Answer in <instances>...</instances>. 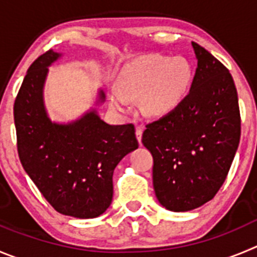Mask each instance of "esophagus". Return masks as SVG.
I'll use <instances>...</instances> for the list:
<instances>
[{"mask_svg":"<svg viewBox=\"0 0 257 257\" xmlns=\"http://www.w3.org/2000/svg\"><path fill=\"white\" fill-rule=\"evenodd\" d=\"M142 134H143L142 126H137L136 136H137V140H138V142H140V143H142Z\"/></svg>","mask_w":257,"mask_h":257,"instance_id":"1","label":"esophagus"}]
</instances>
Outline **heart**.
Wrapping results in <instances>:
<instances>
[{
    "label": "heart",
    "instance_id": "obj_1",
    "mask_svg": "<svg viewBox=\"0 0 257 257\" xmlns=\"http://www.w3.org/2000/svg\"><path fill=\"white\" fill-rule=\"evenodd\" d=\"M191 80L188 62L160 54L141 57L121 71L117 86L110 92L111 106L120 112L131 110V101L140 100L141 110L151 117L174 111L186 95Z\"/></svg>",
    "mask_w": 257,
    "mask_h": 257
}]
</instances>
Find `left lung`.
Masks as SVG:
<instances>
[{
	"label": "left lung",
	"instance_id": "obj_1",
	"mask_svg": "<svg viewBox=\"0 0 257 257\" xmlns=\"http://www.w3.org/2000/svg\"><path fill=\"white\" fill-rule=\"evenodd\" d=\"M198 59L190 91L170 114L148 123L142 143L153 157V188L172 212L212 200L223 185L241 137L233 78L207 49L193 42Z\"/></svg>",
	"mask_w": 257,
	"mask_h": 257
}]
</instances>
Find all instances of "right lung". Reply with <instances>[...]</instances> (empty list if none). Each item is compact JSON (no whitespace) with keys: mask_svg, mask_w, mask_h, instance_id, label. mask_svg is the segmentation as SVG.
Wrapping results in <instances>:
<instances>
[{"mask_svg":"<svg viewBox=\"0 0 257 257\" xmlns=\"http://www.w3.org/2000/svg\"><path fill=\"white\" fill-rule=\"evenodd\" d=\"M61 54L47 50L29 67L14 104L21 165L58 213L95 218L109 208L112 174L138 148L133 124L109 125L95 110L71 124L49 120L43 104L48 67ZM105 95L100 91L99 101Z\"/></svg>","mask_w":257,"mask_h":257,"instance_id":"obj_1","label":"right lung"}]
</instances>
